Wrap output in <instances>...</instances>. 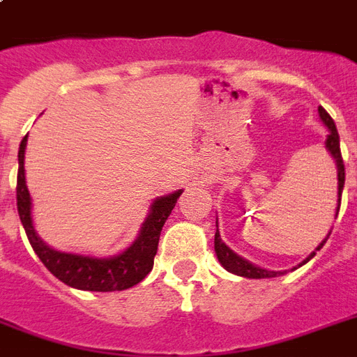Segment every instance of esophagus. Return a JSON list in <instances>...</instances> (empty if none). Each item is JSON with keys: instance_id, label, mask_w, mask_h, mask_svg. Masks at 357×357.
Listing matches in <instances>:
<instances>
[{"instance_id": "obj_1", "label": "esophagus", "mask_w": 357, "mask_h": 357, "mask_svg": "<svg viewBox=\"0 0 357 357\" xmlns=\"http://www.w3.org/2000/svg\"><path fill=\"white\" fill-rule=\"evenodd\" d=\"M206 178H207L206 170H204V168H198V170H196V179H202V181H204Z\"/></svg>"}]
</instances>
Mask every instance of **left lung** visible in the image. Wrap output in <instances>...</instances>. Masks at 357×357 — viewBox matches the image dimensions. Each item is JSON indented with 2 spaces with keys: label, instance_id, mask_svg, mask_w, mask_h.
Here are the masks:
<instances>
[{
  "label": "left lung",
  "instance_id": "left-lung-1",
  "mask_svg": "<svg viewBox=\"0 0 357 357\" xmlns=\"http://www.w3.org/2000/svg\"><path fill=\"white\" fill-rule=\"evenodd\" d=\"M319 116H321L322 123L328 128V137H326V150L330 151V155L333 157V161L337 165V209H335V218H337L339 207H341V195H343V187H344V162L343 157H341V146H339V133L337 128H335V122L332 120V116L324 111L322 107H319ZM332 231H328L326 238L322 241L319 246L315 248V252H311L307 257H305L298 266L305 265L307 261L313 259L317 254V250H321L324 246V243L328 241ZM215 254H217L218 261H220V265L226 268L231 274H237V276L243 278H252V280H261V278H276L282 276V274H287V271H268V268H263V266H257L254 263H250L244 257L237 255L231 248L226 246L222 238H220V231H218V218H217V234H215ZM298 266H294V268H298ZM293 268V271H294Z\"/></svg>",
  "mask_w": 357,
  "mask_h": 357
}]
</instances>
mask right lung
Wrapping results in <instances>:
<instances>
[{"label": "right lung", "instance_id": "obj_1", "mask_svg": "<svg viewBox=\"0 0 357 357\" xmlns=\"http://www.w3.org/2000/svg\"><path fill=\"white\" fill-rule=\"evenodd\" d=\"M25 146L27 137L20 142L18 150V183H16V204L31 246L44 263L47 271L61 282L81 291H96V293H111L123 291L142 282L148 272L153 268V257L157 254V244L161 229L170 217L176 202L183 190L179 189L172 195L159 196L150 206V213L140 226V231L128 248L111 257H94V255L72 254L61 252L47 246L36 234L33 215H31V195L25 183Z\"/></svg>", "mask_w": 357, "mask_h": 357}]
</instances>
